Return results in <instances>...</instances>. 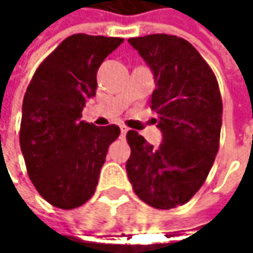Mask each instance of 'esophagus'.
I'll use <instances>...</instances> for the list:
<instances>
[{"mask_svg":"<svg viewBox=\"0 0 253 253\" xmlns=\"http://www.w3.org/2000/svg\"><path fill=\"white\" fill-rule=\"evenodd\" d=\"M120 128H122V134H123V136H125L127 131H128V128H127L126 126H122V127H120Z\"/></svg>","mask_w":253,"mask_h":253,"instance_id":"obj_1","label":"esophagus"}]
</instances>
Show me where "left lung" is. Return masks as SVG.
Masks as SVG:
<instances>
[{
	"label": "left lung",
	"instance_id": "obj_1",
	"mask_svg": "<svg viewBox=\"0 0 253 253\" xmlns=\"http://www.w3.org/2000/svg\"><path fill=\"white\" fill-rule=\"evenodd\" d=\"M155 77L149 99L163 143L154 148L134 130L126 134V163L134 193L157 210L184 205L205 183L220 148L223 101L217 77L195 46L174 35L130 38Z\"/></svg>",
	"mask_w": 253,
	"mask_h": 253
}]
</instances>
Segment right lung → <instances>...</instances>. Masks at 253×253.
Segmentation results:
<instances>
[{
    "mask_svg": "<svg viewBox=\"0 0 253 253\" xmlns=\"http://www.w3.org/2000/svg\"><path fill=\"white\" fill-rule=\"evenodd\" d=\"M123 38L76 33L66 38L36 69L25 98L20 148L26 170L51 205L73 210L95 193L108 146L120 127L80 122L96 92V72Z\"/></svg>",
    "mask_w": 253,
    "mask_h": 253,
    "instance_id": "obj_1",
    "label": "right lung"
}]
</instances>
